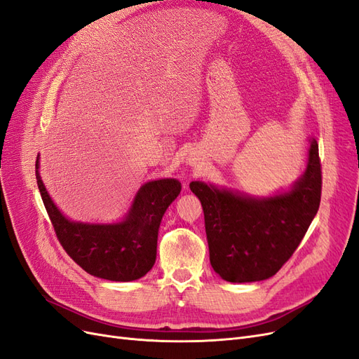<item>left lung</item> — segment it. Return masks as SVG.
I'll return each instance as SVG.
<instances>
[{"instance_id": "1", "label": "left lung", "mask_w": 359, "mask_h": 359, "mask_svg": "<svg viewBox=\"0 0 359 359\" xmlns=\"http://www.w3.org/2000/svg\"><path fill=\"white\" fill-rule=\"evenodd\" d=\"M189 188L203 205L213 270L233 283L265 280L292 257L318 213V142L310 140L307 168L287 192L253 198L204 182H191Z\"/></svg>"}]
</instances>
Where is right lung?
Masks as SVG:
<instances>
[{
	"mask_svg": "<svg viewBox=\"0 0 359 359\" xmlns=\"http://www.w3.org/2000/svg\"><path fill=\"white\" fill-rule=\"evenodd\" d=\"M36 176L57 240L86 273L106 280L131 282L154 267L161 219L180 194L179 180L159 179L144 183L122 222L100 225L68 221L57 210L41 182L39 156Z\"/></svg>",
	"mask_w": 359,
	"mask_h": 359,
	"instance_id": "right-lung-1",
	"label": "right lung"
}]
</instances>
